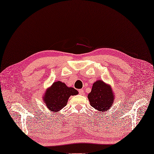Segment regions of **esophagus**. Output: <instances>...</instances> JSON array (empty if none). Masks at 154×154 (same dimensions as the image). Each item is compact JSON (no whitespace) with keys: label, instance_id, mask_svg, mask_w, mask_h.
Segmentation results:
<instances>
[{"label":"esophagus","instance_id":"esophagus-1","mask_svg":"<svg viewBox=\"0 0 154 154\" xmlns=\"http://www.w3.org/2000/svg\"><path fill=\"white\" fill-rule=\"evenodd\" d=\"M78 92H79L80 95H82L84 94V90L82 89H80V90H78Z\"/></svg>","mask_w":154,"mask_h":154}]
</instances>
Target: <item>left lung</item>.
<instances>
[{
    "instance_id": "8db88e82",
    "label": "left lung",
    "mask_w": 154,
    "mask_h": 154,
    "mask_svg": "<svg viewBox=\"0 0 154 154\" xmlns=\"http://www.w3.org/2000/svg\"><path fill=\"white\" fill-rule=\"evenodd\" d=\"M88 98L91 106L100 112L104 113L112 108L115 100V94L109 84L98 80L93 84Z\"/></svg>"
}]
</instances>
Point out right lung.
Masks as SVG:
<instances>
[{"instance_id": "1", "label": "right lung", "mask_w": 154, "mask_h": 154, "mask_svg": "<svg viewBox=\"0 0 154 154\" xmlns=\"http://www.w3.org/2000/svg\"><path fill=\"white\" fill-rule=\"evenodd\" d=\"M78 94V92L74 88L68 87L62 82L57 81L46 89L42 96V101L50 111L57 113L66 106L71 96Z\"/></svg>"}]
</instances>
